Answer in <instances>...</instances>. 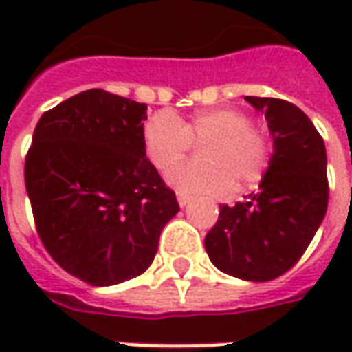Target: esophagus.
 <instances>
[{
  "instance_id": "obj_1",
  "label": "esophagus",
  "mask_w": 352,
  "mask_h": 352,
  "mask_svg": "<svg viewBox=\"0 0 352 352\" xmlns=\"http://www.w3.org/2000/svg\"><path fill=\"white\" fill-rule=\"evenodd\" d=\"M178 204H180V208H186L190 204V197L184 196V194H178Z\"/></svg>"
}]
</instances>
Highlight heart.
I'll use <instances>...</instances> for the list:
<instances>
[{"label":"heart","instance_id":"b5f03b06","mask_svg":"<svg viewBox=\"0 0 352 352\" xmlns=\"http://www.w3.org/2000/svg\"><path fill=\"white\" fill-rule=\"evenodd\" d=\"M200 145L199 163H184L168 172V184L184 196H223L261 184L272 158V141L263 127L236 107H215L178 119L158 111L142 129L148 160L158 170L179 162L192 142Z\"/></svg>","mask_w":352,"mask_h":352}]
</instances>
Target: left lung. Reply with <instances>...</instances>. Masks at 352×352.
I'll use <instances>...</instances> for the list:
<instances>
[{
    "mask_svg": "<svg viewBox=\"0 0 352 352\" xmlns=\"http://www.w3.org/2000/svg\"><path fill=\"white\" fill-rule=\"evenodd\" d=\"M263 111L274 155L261 190L233 208L221 206L206 235V250L221 272L268 282L288 272L311 243L329 201L325 142L300 107L247 96Z\"/></svg>",
    "mask_w": 352,
    "mask_h": 352,
    "instance_id": "left-lung-1",
    "label": "left lung"
}]
</instances>
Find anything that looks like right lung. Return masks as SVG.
<instances>
[{"label": "right lung", "instance_id": "obj_1", "mask_svg": "<svg viewBox=\"0 0 352 352\" xmlns=\"http://www.w3.org/2000/svg\"><path fill=\"white\" fill-rule=\"evenodd\" d=\"M146 105L80 91L38 119L25 158L36 233L68 274L113 286L142 274L178 213L176 194L146 158Z\"/></svg>", "mask_w": 352, "mask_h": 352}]
</instances>
